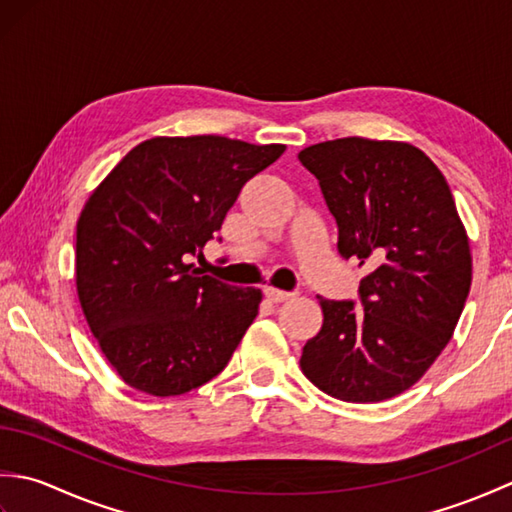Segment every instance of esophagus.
I'll list each match as a JSON object with an SVG mask.
<instances>
[{
	"mask_svg": "<svg viewBox=\"0 0 512 512\" xmlns=\"http://www.w3.org/2000/svg\"><path fill=\"white\" fill-rule=\"evenodd\" d=\"M264 295L270 299V301H288L297 295V292H288V290H279V288H273V286H264Z\"/></svg>",
	"mask_w": 512,
	"mask_h": 512,
	"instance_id": "1",
	"label": "esophagus"
}]
</instances>
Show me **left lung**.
<instances>
[{"instance_id": "1", "label": "left lung", "mask_w": 512, "mask_h": 512, "mask_svg": "<svg viewBox=\"0 0 512 512\" xmlns=\"http://www.w3.org/2000/svg\"><path fill=\"white\" fill-rule=\"evenodd\" d=\"M339 226V253L367 268L352 299H323L303 345L312 385L380 402L418 383L451 341L471 288V248L442 171L407 143L361 136L299 151Z\"/></svg>"}]
</instances>
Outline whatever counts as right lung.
<instances>
[{"mask_svg":"<svg viewBox=\"0 0 512 512\" xmlns=\"http://www.w3.org/2000/svg\"><path fill=\"white\" fill-rule=\"evenodd\" d=\"M224 136L151 138L118 162L76 224V290L127 385L180 396L231 361L262 301L191 264L244 184L284 154Z\"/></svg>","mask_w":512,"mask_h":512,"instance_id":"obj_1","label":"right lung"}]
</instances>
